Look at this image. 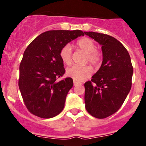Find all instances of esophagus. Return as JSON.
<instances>
[{
  "instance_id": "esophagus-1",
  "label": "esophagus",
  "mask_w": 146,
  "mask_h": 146,
  "mask_svg": "<svg viewBox=\"0 0 146 146\" xmlns=\"http://www.w3.org/2000/svg\"><path fill=\"white\" fill-rule=\"evenodd\" d=\"M80 84H81L80 82H79L76 81V80H73V84H74V86H77V85Z\"/></svg>"
}]
</instances>
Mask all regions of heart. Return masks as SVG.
<instances>
[{"instance_id":"obj_1","label":"heart","mask_w":146,"mask_h":146,"mask_svg":"<svg viewBox=\"0 0 146 146\" xmlns=\"http://www.w3.org/2000/svg\"><path fill=\"white\" fill-rule=\"evenodd\" d=\"M76 46L86 53V61L97 66L100 64L102 60V53L100 50L96 49V44L89 38H83L78 40ZM60 56L64 64L69 65L72 62V50L69 44H66L61 48ZM92 73V69L88 66L73 65L66 69V75L78 82L83 81L89 78Z\"/></svg>"}]
</instances>
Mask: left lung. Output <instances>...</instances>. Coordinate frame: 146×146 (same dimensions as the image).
Wrapping results in <instances>:
<instances>
[{
  "label": "left lung",
  "mask_w": 146,
  "mask_h": 146,
  "mask_svg": "<svg viewBox=\"0 0 146 146\" xmlns=\"http://www.w3.org/2000/svg\"><path fill=\"white\" fill-rule=\"evenodd\" d=\"M84 33L102 45L103 53L101 67L84 84L85 107L92 116L104 119L116 113L125 101L131 89L133 67L127 49L115 38Z\"/></svg>",
  "instance_id": "left-lung-1"
}]
</instances>
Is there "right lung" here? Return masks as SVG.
Listing matches in <instances>:
<instances>
[{
    "mask_svg": "<svg viewBox=\"0 0 146 146\" xmlns=\"http://www.w3.org/2000/svg\"><path fill=\"white\" fill-rule=\"evenodd\" d=\"M80 30H51L44 32L28 45L20 64L18 86L25 105L33 115L51 118L62 111L73 79L58 78L65 73L60 51L79 36Z\"/></svg>",
    "mask_w": 146,
    "mask_h": 146,
    "instance_id": "obj_1",
    "label": "right lung"
}]
</instances>
